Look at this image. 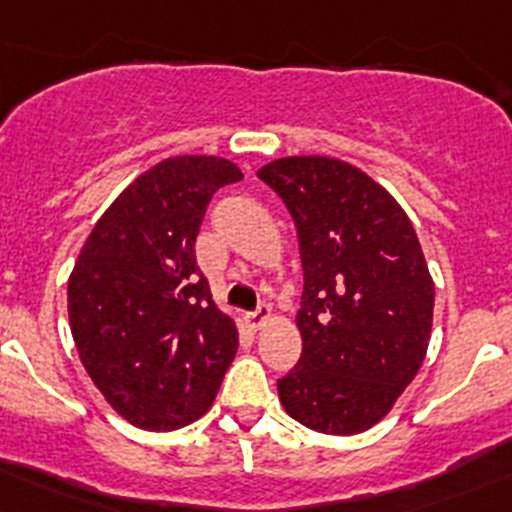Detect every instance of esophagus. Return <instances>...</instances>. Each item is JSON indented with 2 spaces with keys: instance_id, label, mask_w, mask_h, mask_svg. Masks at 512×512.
<instances>
[{
  "instance_id": "obj_1",
  "label": "esophagus",
  "mask_w": 512,
  "mask_h": 512,
  "mask_svg": "<svg viewBox=\"0 0 512 512\" xmlns=\"http://www.w3.org/2000/svg\"><path fill=\"white\" fill-rule=\"evenodd\" d=\"M271 318H273L271 308H268V305H261V308H258L256 313L246 315V323H249L251 330H261L263 325H266Z\"/></svg>"
}]
</instances>
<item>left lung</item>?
I'll return each instance as SVG.
<instances>
[{
  "mask_svg": "<svg viewBox=\"0 0 512 512\" xmlns=\"http://www.w3.org/2000/svg\"><path fill=\"white\" fill-rule=\"evenodd\" d=\"M256 175L291 212L305 281L303 355L278 379V399L318 434H362L392 412L429 350L434 278L412 221L337 157H281Z\"/></svg>",
  "mask_w": 512,
  "mask_h": 512,
  "instance_id": "left-lung-1",
  "label": "left lung"
}]
</instances>
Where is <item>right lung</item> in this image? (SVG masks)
<instances>
[{
	"mask_svg": "<svg viewBox=\"0 0 512 512\" xmlns=\"http://www.w3.org/2000/svg\"><path fill=\"white\" fill-rule=\"evenodd\" d=\"M244 179L231 160L177 155L115 197L68 276V323L105 402L145 431L209 412L239 350L234 318L214 305L194 241L219 187Z\"/></svg>",
	"mask_w": 512,
	"mask_h": 512,
	"instance_id": "right-lung-1",
	"label": "right lung"
}]
</instances>
